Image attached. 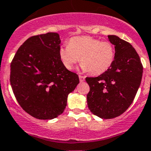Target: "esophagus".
<instances>
[{
    "label": "esophagus",
    "instance_id": "esophagus-1",
    "mask_svg": "<svg viewBox=\"0 0 151 151\" xmlns=\"http://www.w3.org/2000/svg\"><path fill=\"white\" fill-rule=\"evenodd\" d=\"M79 80H80V82H83V81L85 80V76H79Z\"/></svg>",
    "mask_w": 151,
    "mask_h": 151
}]
</instances>
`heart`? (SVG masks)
Returning <instances> with one entry per match:
<instances>
[{"label": "heart", "mask_w": 151, "mask_h": 151, "mask_svg": "<svg viewBox=\"0 0 151 151\" xmlns=\"http://www.w3.org/2000/svg\"><path fill=\"white\" fill-rule=\"evenodd\" d=\"M58 55L67 69H72L79 59L83 70L97 76L111 67L115 59V48L111 42L80 36L71 38L68 46L59 49Z\"/></svg>", "instance_id": "obj_1"}]
</instances>
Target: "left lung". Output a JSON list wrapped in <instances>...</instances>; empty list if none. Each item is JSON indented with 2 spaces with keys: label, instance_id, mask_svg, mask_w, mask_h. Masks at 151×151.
I'll list each match as a JSON object with an SVG mask.
<instances>
[{
  "label": "left lung",
  "instance_id": "8db88e82",
  "mask_svg": "<svg viewBox=\"0 0 151 151\" xmlns=\"http://www.w3.org/2000/svg\"><path fill=\"white\" fill-rule=\"evenodd\" d=\"M115 46L111 67L97 77H86L87 103L90 111L103 119L123 114L133 103L141 83L143 65L135 48L116 35H108Z\"/></svg>",
  "mask_w": 151,
  "mask_h": 151
}]
</instances>
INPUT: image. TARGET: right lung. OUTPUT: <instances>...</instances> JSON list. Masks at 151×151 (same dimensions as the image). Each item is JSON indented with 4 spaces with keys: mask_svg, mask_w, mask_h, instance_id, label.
<instances>
[{
    "mask_svg": "<svg viewBox=\"0 0 151 151\" xmlns=\"http://www.w3.org/2000/svg\"><path fill=\"white\" fill-rule=\"evenodd\" d=\"M59 35L30 37L11 63L10 83L22 109L38 119H52L64 112L67 97L79 83L59 58Z\"/></svg>",
    "mask_w": 151,
    "mask_h": 151,
    "instance_id": "obj_1",
    "label": "right lung"
}]
</instances>
